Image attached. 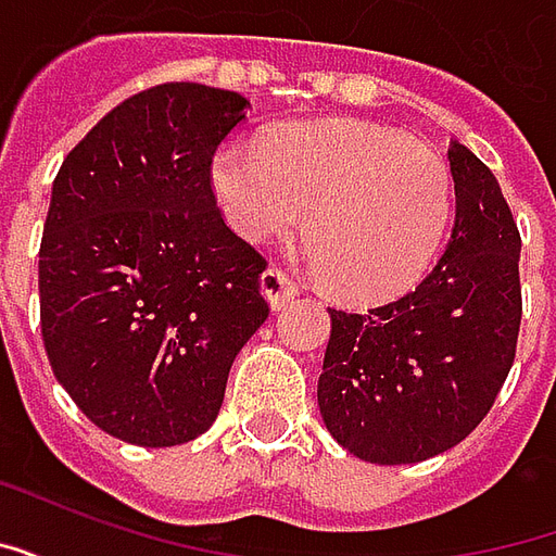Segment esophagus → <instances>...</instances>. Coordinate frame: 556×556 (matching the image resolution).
<instances>
[{
  "label": "esophagus",
  "instance_id": "34e87169",
  "mask_svg": "<svg viewBox=\"0 0 556 556\" xmlns=\"http://www.w3.org/2000/svg\"><path fill=\"white\" fill-rule=\"evenodd\" d=\"M258 282H262V294H265L267 303H270L274 309H282V306H289V303L298 298V286H294L289 274L279 270V267H267Z\"/></svg>",
  "mask_w": 556,
  "mask_h": 556
}]
</instances>
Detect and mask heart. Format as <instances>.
Masks as SVG:
<instances>
[{
  "mask_svg": "<svg viewBox=\"0 0 556 556\" xmlns=\"http://www.w3.org/2000/svg\"><path fill=\"white\" fill-rule=\"evenodd\" d=\"M211 184L250 241L305 226L313 265L349 298L410 289L441 253L453 217V175L441 154L363 122H313L262 142L217 148Z\"/></svg>",
  "mask_w": 556,
  "mask_h": 556,
  "instance_id": "b5f03b06",
  "label": "heart"
}]
</instances>
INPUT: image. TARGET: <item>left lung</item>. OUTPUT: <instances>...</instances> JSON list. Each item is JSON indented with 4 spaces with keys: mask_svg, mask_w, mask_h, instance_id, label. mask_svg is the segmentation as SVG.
Instances as JSON below:
<instances>
[{
    "mask_svg": "<svg viewBox=\"0 0 556 556\" xmlns=\"http://www.w3.org/2000/svg\"><path fill=\"white\" fill-rule=\"evenodd\" d=\"M455 223L429 277L366 315L330 309L318 378L327 431L372 465H414L462 443L513 369L521 235L501 184L450 142Z\"/></svg>",
    "mask_w": 556,
    "mask_h": 556,
    "instance_id": "obj_1",
    "label": "left lung"
}]
</instances>
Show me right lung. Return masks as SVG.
Wrapping results in <instances>:
<instances>
[{"label": "right lung", "mask_w": 556, "mask_h": 556, "mask_svg": "<svg viewBox=\"0 0 556 556\" xmlns=\"http://www.w3.org/2000/svg\"><path fill=\"white\" fill-rule=\"evenodd\" d=\"M250 101L199 83L139 91L62 163L38 291L50 366L118 441L211 429L238 351L265 325L267 262L223 223L211 157Z\"/></svg>", "instance_id": "obj_1"}]
</instances>
